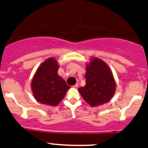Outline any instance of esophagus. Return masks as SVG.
Segmentation results:
<instances>
[{"mask_svg":"<svg viewBox=\"0 0 148 148\" xmlns=\"http://www.w3.org/2000/svg\"><path fill=\"white\" fill-rule=\"evenodd\" d=\"M73 87H74V88H77L79 87V84H76L75 85H74V86H73Z\"/></svg>","mask_w":148,"mask_h":148,"instance_id":"1","label":"esophagus"}]
</instances>
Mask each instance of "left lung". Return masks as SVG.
<instances>
[{
    "mask_svg": "<svg viewBox=\"0 0 148 148\" xmlns=\"http://www.w3.org/2000/svg\"><path fill=\"white\" fill-rule=\"evenodd\" d=\"M86 85L78 89L83 99L91 106L96 107L109 101L115 94L116 81L113 72L105 62L93 57L86 64Z\"/></svg>",
    "mask_w": 148,
    "mask_h": 148,
    "instance_id": "left-lung-1",
    "label": "left lung"
}]
</instances>
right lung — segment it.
<instances>
[{
    "label": "right lung",
    "instance_id": "right-lung-1",
    "mask_svg": "<svg viewBox=\"0 0 148 148\" xmlns=\"http://www.w3.org/2000/svg\"><path fill=\"white\" fill-rule=\"evenodd\" d=\"M58 62L54 57L45 60L37 68L31 82L34 98L40 103L56 106L70 87L58 74Z\"/></svg>",
    "mask_w": 148,
    "mask_h": 148
}]
</instances>
